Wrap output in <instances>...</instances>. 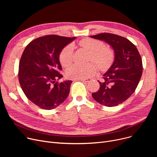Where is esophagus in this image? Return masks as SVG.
Returning <instances> with one entry per match:
<instances>
[{"mask_svg":"<svg viewBox=\"0 0 157 157\" xmlns=\"http://www.w3.org/2000/svg\"><path fill=\"white\" fill-rule=\"evenodd\" d=\"M79 80L81 81H83V82H85V83H88V82L92 81V79L91 78H86V79H79Z\"/></svg>","mask_w":157,"mask_h":157,"instance_id":"obj_1","label":"esophagus"}]
</instances>
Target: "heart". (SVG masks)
Segmentation results:
<instances>
[{
  "label": "heart",
  "mask_w": 157,
  "mask_h": 157,
  "mask_svg": "<svg viewBox=\"0 0 157 157\" xmlns=\"http://www.w3.org/2000/svg\"><path fill=\"white\" fill-rule=\"evenodd\" d=\"M79 45L85 49L90 56L89 61L95 62L101 71H105L112 65L114 55L112 49L105 47L103 42L90 38L83 39L79 41ZM74 46L72 44L66 46L60 52L59 60L63 67H68L73 60ZM97 71V65L90 63L85 65H73L65 72V75L69 79H86L94 76Z\"/></svg>",
  "instance_id": "heart-1"
}]
</instances>
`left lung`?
Listing matches in <instances>:
<instances>
[{
	"instance_id": "8db88e82",
	"label": "left lung",
	"mask_w": 157,
	"mask_h": 157,
	"mask_svg": "<svg viewBox=\"0 0 157 157\" xmlns=\"http://www.w3.org/2000/svg\"><path fill=\"white\" fill-rule=\"evenodd\" d=\"M90 37L107 43L114 53V60L103 74V81H98L100 88L92 93V97L105 106L118 105L131 96L139 84L143 72L141 55L136 46L125 37L110 33Z\"/></svg>"
}]
</instances>
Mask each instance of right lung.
Instances as JSON below:
<instances>
[{"instance_id":"1","label":"right lung","mask_w":157,"mask_h":157,"mask_svg":"<svg viewBox=\"0 0 157 157\" xmlns=\"http://www.w3.org/2000/svg\"><path fill=\"white\" fill-rule=\"evenodd\" d=\"M75 39L45 36L32 40L24 49L19 63L20 84L26 97L40 108L53 109L68 97L72 81H56L63 77L59 56Z\"/></svg>"}]
</instances>
